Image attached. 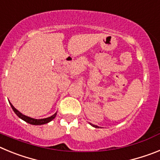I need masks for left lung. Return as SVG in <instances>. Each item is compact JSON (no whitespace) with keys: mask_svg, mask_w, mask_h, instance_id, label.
Returning <instances> with one entry per match:
<instances>
[{"mask_svg":"<svg viewBox=\"0 0 160 160\" xmlns=\"http://www.w3.org/2000/svg\"><path fill=\"white\" fill-rule=\"evenodd\" d=\"M90 124H91V123H90ZM91 126H93V127H94V128H98V126L94 125V124H91Z\"/></svg>","mask_w":160,"mask_h":160,"instance_id":"1","label":"left lung"}]
</instances>
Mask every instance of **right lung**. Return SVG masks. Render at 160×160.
I'll return each instance as SVG.
<instances>
[{"label":"right lung","mask_w":160,"mask_h":160,"mask_svg":"<svg viewBox=\"0 0 160 160\" xmlns=\"http://www.w3.org/2000/svg\"><path fill=\"white\" fill-rule=\"evenodd\" d=\"M10 105H11V107H12V109L13 110V111L15 112V114H16L20 118H22V120L25 121V122H28V123L32 124V125H42V124L48 123L49 122L52 121V120H53V118L56 117V114H57V113H55L53 115L49 117V118H42V119H34V118H30V117L25 116V114H22V113L19 112V111H18V110H17V109L15 108V107H14L12 104H11V103H10Z\"/></svg>","instance_id":"obj_1"}]
</instances>
